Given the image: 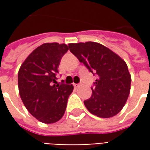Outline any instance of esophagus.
Listing matches in <instances>:
<instances>
[{"label":"esophagus","instance_id":"34e87169","mask_svg":"<svg viewBox=\"0 0 150 150\" xmlns=\"http://www.w3.org/2000/svg\"><path fill=\"white\" fill-rule=\"evenodd\" d=\"M74 87H75V88H79V86H80V83H74Z\"/></svg>","mask_w":150,"mask_h":150}]
</instances>
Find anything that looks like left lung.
<instances>
[{
    "mask_svg": "<svg viewBox=\"0 0 150 150\" xmlns=\"http://www.w3.org/2000/svg\"><path fill=\"white\" fill-rule=\"evenodd\" d=\"M70 51L96 75L92 94L84 100L85 107L95 116L109 118L125 106L130 92L131 75L125 62L100 43H70Z\"/></svg>",
    "mask_w": 150,
    "mask_h": 150,
    "instance_id": "1",
    "label": "left lung"
}]
</instances>
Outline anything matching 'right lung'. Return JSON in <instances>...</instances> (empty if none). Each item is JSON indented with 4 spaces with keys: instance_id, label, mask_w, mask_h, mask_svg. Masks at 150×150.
<instances>
[{
    "instance_id": "add662e5",
    "label": "right lung",
    "mask_w": 150,
    "mask_h": 150,
    "mask_svg": "<svg viewBox=\"0 0 150 150\" xmlns=\"http://www.w3.org/2000/svg\"><path fill=\"white\" fill-rule=\"evenodd\" d=\"M67 50L66 44L44 43L28 56L18 71L21 100L32 116L45 124L62 118L74 88L56 81L59 63Z\"/></svg>"
}]
</instances>
